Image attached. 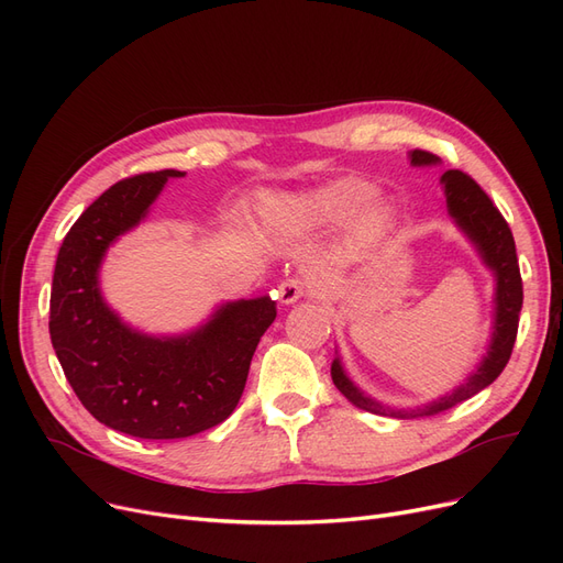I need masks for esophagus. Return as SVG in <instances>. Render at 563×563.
I'll use <instances>...</instances> for the list:
<instances>
[{"instance_id": "1", "label": "esophagus", "mask_w": 563, "mask_h": 563, "mask_svg": "<svg viewBox=\"0 0 563 563\" xmlns=\"http://www.w3.org/2000/svg\"><path fill=\"white\" fill-rule=\"evenodd\" d=\"M310 284L300 279V277H288L279 284L277 288V296H279V302L282 305H294L296 300H300L305 296V291H308Z\"/></svg>"}]
</instances>
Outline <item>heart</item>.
I'll return each mask as SVG.
<instances>
[{"instance_id": "b5f03b06", "label": "heart", "mask_w": 563, "mask_h": 563, "mask_svg": "<svg viewBox=\"0 0 563 563\" xmlns=\"http://www.w3.org/2000/svg\"><path fill=\"white\" fill-rule=\"evenodd\" d=\"M364 178H338L310 190L269 197L263 207L265 220L279 232H317L343 223L352 216V240L360 246L380 242L395 225V207L383 197H368Z\"/></svg>"}]
</instances>
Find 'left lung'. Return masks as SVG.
Segmentation results:
<instances>
[{"label":"left lung","instance_id":"1","mask_svg":"<svg viewBox=\"0 0 563 563\" xmlns=\"http://www.w3.org/2000/svg\"><path fill=\"white\" fill-rule=\"evenodd\" d=\"M408 162H411V166L441 164L439 157L430 155V152L424 150L408 152ZM439 183L444 187L449 216L453 218L455 228L465 234V240L474 246L476 255H479L484 267L493 275V282H496V294H493L490 340L486 345V352L482 354L479 364L474 366V371H470V376L463 383H460L455 389L446 391V395L413 408H395L366 395V391L360 385H354V380L347 376V371L343 362H340V354L335 350V360L331 364V378L335 387L343 391L354 406L364 408L368 413L389 416V418H420V416H434V413L446 411V408H453L460 401L474 397L476 391H482L484 387H488L493 380H496L503 373V368L507 366L509 354H512V347H515L519 312L523 302L515 236L509 232L500 211L493 207L488 195L470 176L451 168V172L441 174Z\"/></svg>","mask_w":563,"mask_h":563}]
</instances>
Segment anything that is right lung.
Instances as JSON below:
<instances>
[{"instance_id":"obj_1","label":"right lung","mask_w":563,"mask_h":563,"mask_svg":"<svg viewBox=\"0 0 563 563\" xmlns=\"http://www.w3.org/2000/svg\"><path fill=\"white\" fill-rule=\"evenodd\" d=\"M183 176L166 168L114 183L65 234L51 286L48 333L67 383L98 422L139 439H183L223 422L277 317L269 296L242 298L220 302L190 331L155 335L110 308L100 288L110 246Z\"/></svg>"}]
</instances>
